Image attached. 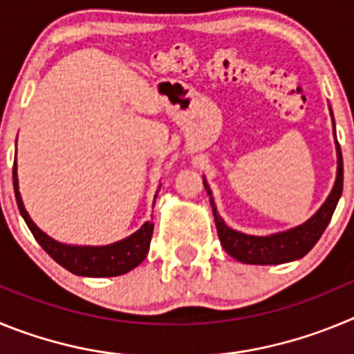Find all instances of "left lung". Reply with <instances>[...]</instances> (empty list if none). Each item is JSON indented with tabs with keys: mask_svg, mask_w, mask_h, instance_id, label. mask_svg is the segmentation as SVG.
Here are the masks:
<instances>
[{
	"mask_svg": "<svg viewBox=\"0 0 354 354\" xmlns=\"http://www.w3.org/2000/svg\"><path fill=\"white\" fill-rule=\"evenodd\" d=\"M331 113V108H330ZM333 118V113H331ZM333 134H335V122H333ZM335 147H337V177L335 184L331 187L330 195L324 200V204L317 209L312 218L305 221V223L292 227L289 230H282V232L270 234V236H252V234L239 232L234 228L228 227L223 221L218 209L214 205V198H212V192L209 187L207 180L204 177V187L209 195V202L212 205V214H214L216 230H218V237L221 241L225 252L234 257L236 261L245 262V264H255V266H273V264H283V262H292L298 259L305 257L306 253L310 252L319 241V237L323 236L324 228L330 223L333 211H335L339 198L342 195V183H344V167H342V152H340V145L337 142L335 136Z\"/></svg>",
	"mask_w": 354,
	"mask_h": 354,
	"instance_id": "1",
	"label": "left lung"
}]
</instances>
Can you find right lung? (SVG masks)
Listing matches in <instances>:
<instances>
[{"mask_svg":"<svg viewBox=\"0 0 354 354\" xmlns=\"http://www.w3.org/2000/svg\"><path fill=\"white\" fill-rule=\"evenodd\" d=\"M161 187V186H159ZM14 192L17 207L21 216L26 221L28 228L31 230L33 237L40 246L55 259L62 268H65L71 273L77 277H118L126 274L136 266L143 262L147 257L150 246V237L154 232V223L145 221L142 227L134 234H131L126 239H120L117 243L104 246H77V245H65L60 241L53 239L46 232H42L33 220L30 218L28 211L24 209L23 198L19 193V179H17V161H14ZM158 196V195H156ZM156 202V200H154Z\"/></svg>","mask_w":354,"mask_h":354,"instance_id":"obj_1","label":"right lung"}]
</instances>
